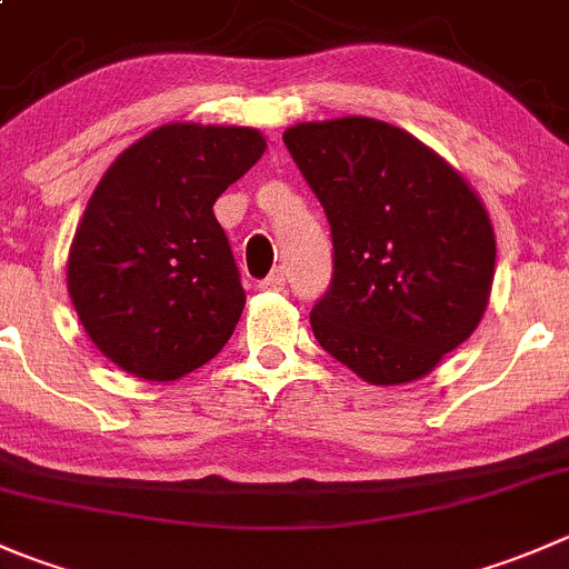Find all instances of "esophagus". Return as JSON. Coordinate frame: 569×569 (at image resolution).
<instances>
[{"mask_svg": "<svg viewBox=\"0 0 569 569\" xmlns=\"http://www.w3.org/2000/svg\"><path fill=\"white\" fill-rule=\"evenodd\" d=\"M286 286V269L283 267H274L272 272L267 274V278L258 283V289L261 291H280Z\"/></svg>", "mask_w": 569, "mask_h": 569, "instance_id": "esophagus-1", "label": "esophagus"}]
</instances>
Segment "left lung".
I'll return each instance as SVG.
<instances>
[{
  "instance_id": "8db88e82",
  "label": "left lung",
  "mask_w": 569,
  "mask_h": 569,
  "mask_svg": "<svg viewBox=\"0 0 569 569\" xmlns=\"http://www.w3.org/2000/svg\"><path fill=\"white\" fill-rule=\"evenodd\" d=\"M283 144L333 241V278L311 308L322 350L375 386L428 375L487 308V208L450 163L386 121H306Z\"/></svg>"
}]
</instances>
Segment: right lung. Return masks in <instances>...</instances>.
Masks as SVG:
<instances>
[{
	"label": "right lung",
	"mask_w": 569,
	"mask_h": 569,
	"mask_svg": "<svg viewBox=\"0 0 569 569\" xmlns=\"http://www.w3.org/2000/svg\"><path fill=\"white\" fill-rule=\"evenodd\" d=\"M263 150L252 127L163 124L110 163L71 241L69 295L116 367L178 380L228 345L247 297L213 202Z\"/></svg>",
	"instance_id": "right-lung-1"
}]
</instances>
